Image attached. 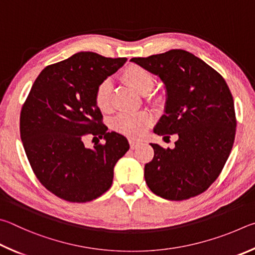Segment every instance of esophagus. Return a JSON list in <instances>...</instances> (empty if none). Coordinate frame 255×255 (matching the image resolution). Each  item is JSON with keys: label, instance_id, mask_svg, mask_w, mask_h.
I'll return each instance as SVG.
<instances>
[{"label": "esophagus", "instance_id": "obj_1", "mask_svg": "<svg viewBox=\"0 0 255 255\" xmlns=\"http://www.w3.org/2000/svg\"><path fill=\"white\" fill-rule=\"evenodd\" d=\"M128 142H130L131 149H135L136 146L140 144V141H136V140H133V139H130V140H128Z\"/></svg>", "mask_w": 255, "mask_h": 255}]
</instances>
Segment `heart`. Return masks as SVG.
<instances>
[{
  "mask_svg": "<svg viewBox=\"0 0 255 255\" xmlns=\"http://www.w3.org/2000/svg\"><path fill=\"white\" fill-rule=\"evenodd\" d=\"M121 78L135 92L142 95L148 94L153 87L154 78L149 70L139 65L131 64L125 67ZM94 104L101 112H109L111 110V83L110 80H103L97 85L93 95ZM149 100L153 104H158L161 101L160 95H149ZM152 118L146 112L139 113H122L119 114L112 121V128L121 134L139 137L150 127Z\"/></svg>",
  "mask_w": 255,
  "mask_h": 255,
  "instance_id": "b5f03b06",
  "label": "heart"
}]
</instances>
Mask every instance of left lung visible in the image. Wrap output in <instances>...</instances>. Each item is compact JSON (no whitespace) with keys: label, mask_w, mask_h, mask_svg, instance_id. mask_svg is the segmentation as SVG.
<instances>
[{"label":"left lung","mask_w":255,"mask_h":255,"mask_svg":"<svg viewBox=\"0 0 255 255\" xmlns=\"http://www.w3.org/2000/svg\"><path fill=\"white\" fill-rule=\"evenodd\" d=\"M131 61L162 80L167 91L164 114L154 128L158 135L177 134L173 149L151 143L152 161L144 166L153 194L185 200L209 188L233 148L234 101L224 78L193 53L172 49Z\"/></svg>","instance_id":"8db88e82"}]
</instances>
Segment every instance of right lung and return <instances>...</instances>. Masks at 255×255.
Masks as SVG:
<instances>
[{
	"mask_svg": "<svg viewBox=\"0 0 255 255\" xmlns=\"http://www.w3.org/2000/svg\"><path fill=\"white\" fill-rule=\"evenodd\" d=\"M127 60L82 51L47 66L34 80L21 110V140L35 177L57 197L86 203L112 186L114 166L130 145L107 132L93 95ZM86 135L104 137L106 143L88 149Z\"/></svg>",
	"mask_w": 255,
	"mask_h": 255,
	"instance_id": "1",
	"label": "right lung"
}]
</instances>
